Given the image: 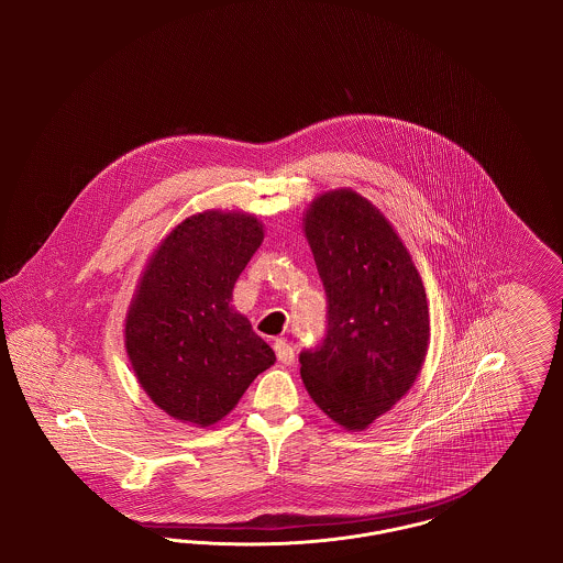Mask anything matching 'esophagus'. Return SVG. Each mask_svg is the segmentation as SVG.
<instances>
[{
	"label": "esophagus",
	"mask_w": 563,
	"mask_h": 563,
	"mask_svg": "<svg viewBox=\"0 0 563 563\" xmlns=\"http://www.w3.org/2000/svg\"><path fill=\"white\" fill-rule=\"evenodd\" d=\"M274 352H276V356H278V361L280 363H285V365H291L295 361V350L287 340H276L274 342Z\"/></svg>",
	"instance_id": "obj_1"
}]
</instances>
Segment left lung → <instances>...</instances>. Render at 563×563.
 Returning <instances> with one entry per match:
<instances>
[{
	"instance_id": "1",
	"label": "left lung",
	"mask_w": 563,
	"mask_h": 563,
	"mask_svg": "<svg viewBox=\"0 0 563 563\" xmlns=\"http://www.w3.org/2000/svg\"><path fill=\"white\" fill-rule=\"evenodd\" d=\"M327 294L324 338L301 350V379L322 411L363 430L416 382L429 349V306L405 244L352 189L322 194L303 219Z\"/></svg>"
}]
</instances>
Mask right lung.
<instances>
[{"label":"right lung","mask_w":563,"mask_h":563,"mask_svg":"<svg viewBox=\"0 0 563 563\" xmlns=\"http://www.w3.org/2000/svg\"><path fill=\"white\" fill-rule=\"evenodd\" d=\"M262 241L253 214H194L162 241L141 278L126 350L143 390L175 420L211 427L276 361L230 303Z\"/></svg>","instance_id":"1"}]
</instances>
